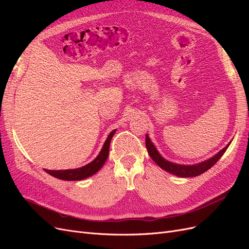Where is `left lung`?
I'll return each mask as SVG.
<instances>
[{
  "mask_svg": "<svg viewBox=\"0 0 249 249\" xmlns=\"http://www.w3.org/2000/svg\"><path fill=\"white\" fill-rule=\"evenodd\" d=\"M231 144V142L229 144L225 146L224 148H222L219 153H217L214 157L210 158V159L200 162L198 164H194V165H182V164H176L169 162L167 160H165L164 158L159 154L158 152L156 146L154 145V143L150 141L149 137L146 135L145 137V145L147 148L148 155L150 156V158L154 160L155 163H157L159 166L164 169L165 171H168L172 175H175L177 177L179 178H191V177H197L201 173L206 172L207 170H209L213 165L220 159L221 156L225 153V150L228 149L229 145Z\"/></svg>",
  "mask_w": 249,
  "mask_h": 249,
  "instance_id": "obj_1",
  "label": "left lung"
}]
</instances>
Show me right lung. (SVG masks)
Here are the masks:
<instances>
[{
  "mask_svg": "<svg viewBox=\"0 0 249 249\" xmlns=\"http://www.w3.org/2000/svg\"><path fill=\"white\" fill-rule=\"evenodd\" d=\"M116 130H113L108 135V138L106 139V141H105L104 146L101 149L100 154L97 155V157L92 162L88 163L87 165H85V166L76 168V169H67V170H48V169H44V170L54 178L64 179V180H81L95 175V173L103 167V165L107 160V158L109 156L110 142Z\"/></svg>",
  "mask_w": 249,
  "mask_h": 249,
  "instance_id": "obj_1",
  "label": "right lung"
}]
</instances>
